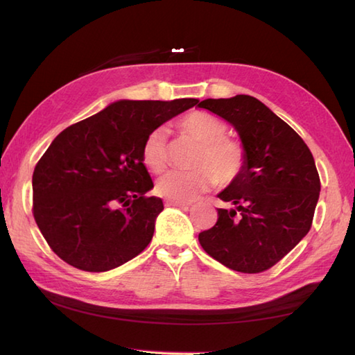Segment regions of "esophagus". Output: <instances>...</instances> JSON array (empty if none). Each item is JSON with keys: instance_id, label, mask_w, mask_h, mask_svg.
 I'll list each match as a JSON object with an SVG mask.
<instances>
[{"instance_id": "34e87169", "label": "esophagus", "mask_w": 355, "mask_h": 355, "mask_svg": "<svg viewBox=\"0 0 355 355\" xmlns=\"http://www.w3.org/2000/svg\"><path fill=\"white\" fill-rule=\"evenodd\" d=\"M166 206H172V207H187L191 206V202L186 201H177V200H166Z\"/></svg>"}]
</instances>
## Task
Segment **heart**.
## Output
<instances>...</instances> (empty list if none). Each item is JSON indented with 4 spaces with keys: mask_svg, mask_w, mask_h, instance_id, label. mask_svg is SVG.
Wrapping results in <instances>:
<instances>
[{
    "mask_svg": "<svg viewBox=\"0 0 355 355\" xmlns=\"http://www.w3.org/2000/svg\"><path fill=\"white\" fill-rule=\"evenodd\" d=\"M178 131L200 145L192 171H171L157 182L163 197L189 201L218 183L227 186L243 173L247 163L245 146L229 137L227 123L207 111H191L177 122ZM141 162L155 173L168 166V132L164 128L149 131L141 145Z\"/></svg>",
    "mask_w": 355,
    "mask_h": 355,
    "instance_id": "obj_1",
    "label": "heart"
}]
</instances>
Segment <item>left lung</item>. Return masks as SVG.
Masks as SVG:
<instances>
[{"label": "left lung", "mask_w": 355, "mask_h": 355, "mask_svg": "<svg viewBox=\"0 0 355 355\" xmlns=\"http://www.w3.org/2000/svg\"><path fill=\"white\" fill-rule=\"evenodd\" d=\"M230 122L247 150L243 173L218 197L212 229L201 232L205 252L239 273H262L291 252L311 229L320 178L310 148L293 128L256 97L198 103Z\"/></svg>", "instance_id": "left-lung-1"}]
</instances>
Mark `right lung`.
<instances>
[{
	"mask_svg": "<svg viewBox=\"0 0 355 355\" xmlns=\"http://www.w3.org/2000/svg\"><path fill=\"white\" fill-rule=\"evenodd\" d=\"M197 99L119 101L58 135L36 163L33 218L59 258L84 271H108L140 254L163 201L148 197L141 162L149 131Z\"/></svg>",
	"mask_w": 355,
	"mask_h": 355,
	"instance_id": "obj_1",
	"label": "right lung"
}]
</instances>
